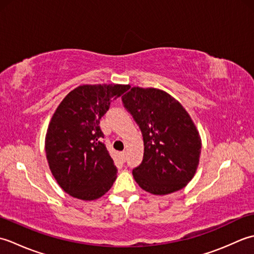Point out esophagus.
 <instances>
[{
	"mask_svg": "<svg viewBox=\"0 0 254 254\" xmlns=\"http://www.w3.org/2000/svg\"><path fill=\"white\" fill-rule=\"evenodd\" d=\"M120 158H121V160L124 163V161H126V158H127V153H126V152H121V153H120Z\"/></svg>",
	"mask_w": 254,
	"mask_h": 254,
	"instance_id": "1",
	"label": "esophagus"
}]
</instances>
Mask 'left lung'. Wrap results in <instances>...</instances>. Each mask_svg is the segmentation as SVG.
<instances>
[{
  "label": "left lung",
  "mask_w": 254,
  "mask_h": 254,
  "mask_svg": "<svg viewBox=\"0 0 254 254\" xmlns=\"http://www.w3.org/2000/svg\"><path fill=\"white\" fill-rule=\"evenodd\" d=\"M141 128L144 156L133 177L143 190L165 195L185 188L195 174L201 137L189 113L166 91L132 87L122 96Z\"/></svg>",
  "instance_id": "1"
}]
</instances>
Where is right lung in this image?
<instances>
[{
  "instance_id": "right-lung-1",
  "label": "right lung",
  "mask_w": 254,
  "mask_h": 254,
  "mask_svg": "<svg viewBox=\"0 0 254 254\" xmlns=\"http://www.w3.org/2000/svg\"><path fill=\"white\" fill-rule=\"evenodd\" d=\"M128 85H82L73 89L53 115L46 154L53 177L64 191L91 201L110 190L118 169L102 141L100 119Z\"/></svg>"
}]
</instances>
